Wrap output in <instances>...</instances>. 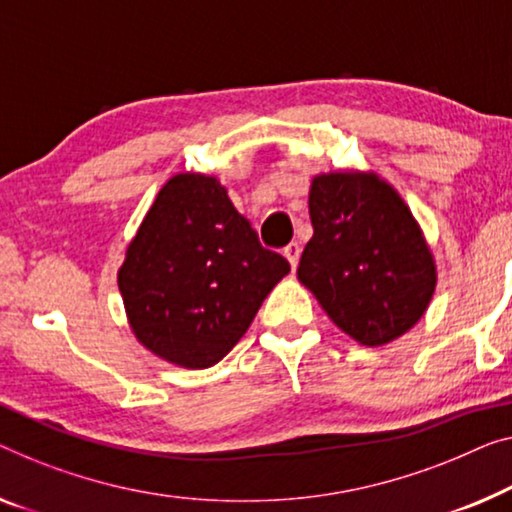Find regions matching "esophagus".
<instances>
[{"mask_svg":"<svg viewBox=\"0 0 512 512\" xmlns=\"http://www.w3.org/2000/svg\"><path fill=\"white\" fill-rule=\"evenodd\" d=\"M287 257V262L292 264V269H296V264H299V257H301V246L296 241L289 243V246H285V250H282Z\"/></svg>","mask_w":512,"mask_h":512,"instance_id":"obj_1","label":"esophagus"}]
</instances>
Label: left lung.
I'll return each mask as SVG.
<instances>
[{
	"instance_id": "1",
	"label": "left lung",
	"mask_w": 512,
	"mask_h": 512,
	"mask_svg": "<svg viewBox=\"0 0 512 512\" xmlns=\"http://www.w3.org/2000/svg\"><path fill=\"white\" fill-rule=\"evenodd\" d=\"M296 276L349 338L386 345L425 315L437 266L421 225L375 172L317 174Z\"/></svg>"
}]
</instances>
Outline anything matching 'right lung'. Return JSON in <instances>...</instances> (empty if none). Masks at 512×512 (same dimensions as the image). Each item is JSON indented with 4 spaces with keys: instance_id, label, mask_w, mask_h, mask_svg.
Masks as SVG:
<instances>
[{
    "instance_id": "right-lung-1",
    "label": "right lung",
    "mask_w": 512,
    "mask_h": 512,
    "mask_svg": "<svg viewBox=\"0 0 512 512\" xmlns=\"http://www.w3.org/2000/svg\"><path fill=\"white\" fill-rule=\"evenodd\" d=\"M287 273L216 177L183 172L158 190L117 282L135 338L163 361L202 370L243 338Z\"/></svg>"
}]
</instances>
